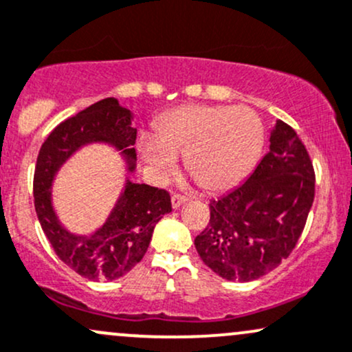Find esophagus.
I'll list each match as a JSON object with an SVG mask.
<instances>
[{"label": "esophagus", "instance_id": "esophagus-1", "mask_svg": "<svg viewBox=\"0 0 352 352\" xmlns=\"http://www.w3.org/2000/svg\"><path fill=\"white\" fill-rule=\"evenodd\" d=\"M185 200H187V197H185V195L173 194V195H172V207H173V208L180 207V206H182V204L185 202Z\"/></svg>", "mask_w": 352, "mask_h": 352}]
</instances>
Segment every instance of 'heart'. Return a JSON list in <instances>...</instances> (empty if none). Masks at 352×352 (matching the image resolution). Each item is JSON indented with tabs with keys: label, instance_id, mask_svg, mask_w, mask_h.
I'll list each match as a JSON object with an SVG mask.
<instances>
[{
	"label": "heart",
	"instance_id": "obj_1",
	"mask_svg": "<svg viewBox=\"0 0 352 352\" xmlns=\"http://www.w3.org/2000/svg\"><path fill=\"white\" fill-rule=\"evenodd\" d=\"M264 129L256 111L247 107L185 105L155 123V135L140 138V153L157 177L175 168L185 155L192 179L208 192L237 185L256 165Z\"/></svg>",
	"mask_w": 352,
	"mask_h": 352
}]
</instances>
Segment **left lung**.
I'll use <instances>...</instances> for the list:
<instances>
[{
    "instance_id": "obj_1",
    "label": "left lung",
    "mask_w": 352,
    "mask_h": 352,
    "mask_svg": "<svg viewBox=\"0 0 352 352\" xmlns=\"http://www.w3.org/2000/svg\"><path fill=\"white\" fill-rule=\"evenodd\" d=\"M311 157L292 126L277 120L270 148L244 184L212 200L195 237L200 258L227 280L265 276L291 256L314 202Z\"/></svg>"
}]
</instances>
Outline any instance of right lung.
<instances>
[{
    "label": "right lung",
    "instance_id": "add662e5",
    "mask_svg": "<svg viewBox=\"0 0 352 352\" xmlns=\"http://www.w3.org/2000/svg\"><path fill=\"white\" fill-rule=\"evenodd\" d=\"M137 129L132 113L105 98L55 126L36 158L33 179L34 210L53 250L69 269L91 280H113L130 272L145 256L157 222L172 212L164 188L126 180L110 217L91 235L68 232L52 204V184L61 165L83 145L103 142L122 152L129 170L135 168Z\"/></svg>",
    "mask_w": 352,
    "mask_h": 352
}]
</instances>
